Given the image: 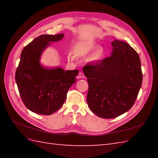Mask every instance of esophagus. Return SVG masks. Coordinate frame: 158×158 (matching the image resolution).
<instances>
[{"label":"esophagus","instance_id":"34e87169","mask_svg":"<svg viewBox=\"0 0 158 158\" xmlns=\"http://www.w3.org/2000/svg\"><path fill=\"white\" fill-rule=\"evenodd\" d=\"M77 78H78V79H84L85 78L84 74H83L82 72H79L78 77H77Z\"/></svg>","mask_w":158,"mask_h":158}]
</instances>
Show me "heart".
Masks as SVG:
<instances>
[{
    "label": "heart",
    "instance_id": "heart-1",
    "mask_svg": "<svg viewBox=\"0 0 158 158\" xmlns=\"http://www.w3.org/2000/svg\"><path fill=\"white\" fill-rule=\"evenodd\" d=\"M93 53L89 58V60L93 62H100L105 56V49L102 48H98V45L96 44H92L87 46H78L74 49V55L78 58H83Z\"/></svg>",
    "mask_w": 158,
    "mask_h": 158
}]
</instances>
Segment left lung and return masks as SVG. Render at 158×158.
<instances>
[{"mask_svg": "<svg viewBox=\"0 0 158 158\" xmlns=\"http://www.w3.org/2000/svg\"><path fill=\"white\" fill-rule=\"evenodd\" d=\"M111 45L109 57L83 69L89 84L88 105L105 119L115 118L132 108L143 81L140 60L135 50L118 40Z\"/></svg>", "mask_w": 158, "mask_h": 158, "instance_id": "left-lung-1", "label": "left lung"}]
</instances>
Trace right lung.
I'll return each mask as SVG.
<instances>
[{"mask_svg": "<svg viewBox=\"0 0 158 158\" xmlns=\"http://www.w3.org/2000/svg\"><path fill=\"white\" fill-rule=\"evenodd\" d=\"M64 36L62 33L41 35L22 50L15 81L23 104L32 112L52 115L63 105L67 92L76 82L78 70L65 71L61 67L49 68L40 62L43 51Z\"/></svg>", "mask_w": 158, "mask_h": 158, "instance_id": "add662e5", "label": "right lung"}]
</instances>
